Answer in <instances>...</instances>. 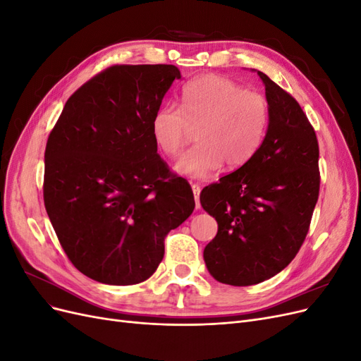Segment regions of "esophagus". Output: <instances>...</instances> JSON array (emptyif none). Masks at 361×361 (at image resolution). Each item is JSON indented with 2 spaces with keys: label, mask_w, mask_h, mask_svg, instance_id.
I'll return each mask as SVG.
<instances>
[{
  "label": "esophagus",
  "mask_w": 361,
  "mask_h": 361,
  "mask_svg": "<svg viewBox=\"0 0 361 361\" xmlns=\"http://www.w3.org/2000/svg\"><path fill=\"white\" fill-rule=\"evenodd\" d=\"M200 191H202V188L199 187V185H192V192H194V200H195V209H200V200H199V197H200Z\"/></svg>",
  "instance_id": "1"
}]
</instances>
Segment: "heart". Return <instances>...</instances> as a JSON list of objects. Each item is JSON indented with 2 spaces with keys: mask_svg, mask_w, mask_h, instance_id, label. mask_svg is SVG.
Instances as JSON below:
<instances>
[{
  "mask_svg": "<svg viewBox=\"0 0 361 361\" xmlns=\"http://www.w3.org/2000/svg\"><path fill=\"white\" fill-rule=\"evenodd\" d=\"M182 106L166 104L152 118V135L164 154L178 155L191 126L198 128L197 146L183 154L174 170L206 179L223 167L236 170L253 158L269 126L267 97L218 75H202L183 85Z\"/></svg>",
  "mask_w": 361,
  "mask_h": 361,
  "instance_id": "heart-1",
  "label": "heart"
}]
</instances>
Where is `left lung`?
<instances>
[{"label":"left lung","instance_id":"1","mask_svg":"<svg viewBox=\"0 0 361 361\" xmlns=\"http://www.w3.org/2000/svg\"><path fill=\"white\" fill-rule=\"evenodd\" d=\"M265 84L269 126L245 166L200 194L218 223L204 247L207 271L220 283L251 286L274 277L297 256L319 195V147L293 97L257 71Z\"/></svg>","mask_w":361,"mask_h":361}]
</instances>
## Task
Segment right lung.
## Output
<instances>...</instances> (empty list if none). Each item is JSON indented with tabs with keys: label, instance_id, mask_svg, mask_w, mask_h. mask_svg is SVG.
Returning a JSON list of instances; mask_svg holds the SVG:
<instances>
[{
	"label": "right lung",
	"instance_id": "obj_1",
	"mask_svg": "<svg viewBox=\"0 0 361 361\" xmlns=\"http://www.w3.org/2000/svg\"><path fill=\"white\" fill-rule=\"evenodd\" d=\"M180 72L117 64L76 90L51 130L43 200L73 267L105 285L147 280L164 238L194 211L188 182L157 154L152 118Z\"/></svg>",
	"mask_w": 361,
	"mask_h": 361
}]
</instances>
